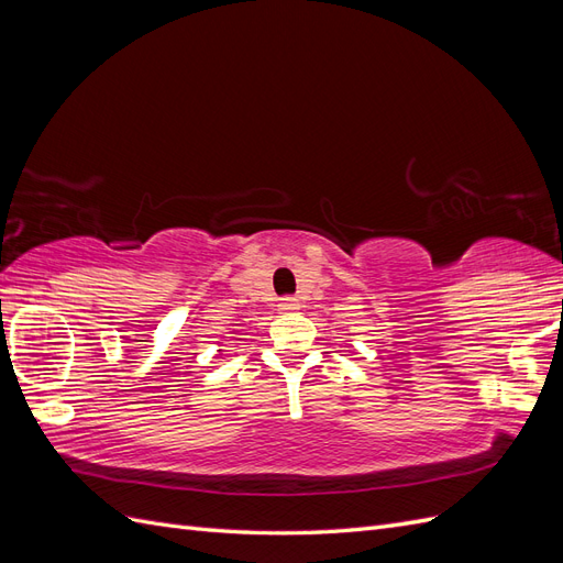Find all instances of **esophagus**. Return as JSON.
I'll return each mask as SVG.
<instances>
[{"mask_svg":"<svg viewBox=\"0 0 563 563\" xmlns=\"http://www.w3.org/2000/svg\"><path fill=\"white\" fill-rule=\"evenodd\" d=\"M300 310V300L296 296H286L279 300V312L288 314V312H298Z\"/></svg>","mask_w":563,"mask_h":563,"instance_id":"34e87169","label":"esophagus"}]
</instances>
